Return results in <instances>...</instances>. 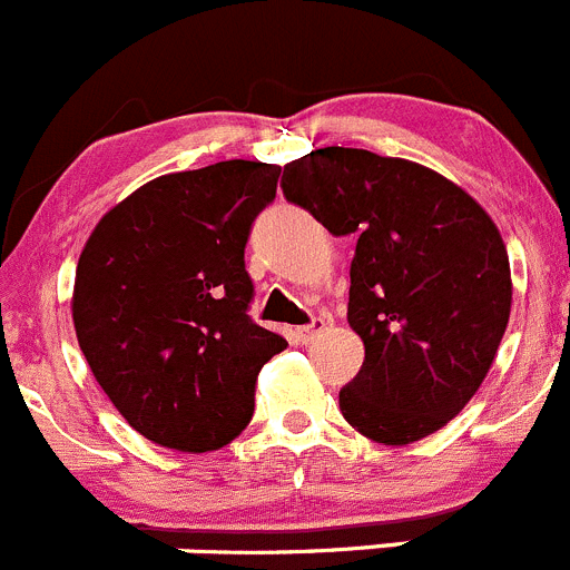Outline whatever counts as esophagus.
Listing matches in <instances>:
<instances>
[{"label":"esophagus","instance_id":"esophagus-1","mask_svg":"<svg viewBox=\"0 0 570 570\" xmlns=\"http://www.w3.org/2000/svg\"><path fill=\"white\" fill-rule=\"evenodd\" d=\"M323 332H326V323L317 321V317H315V321H312L309 326H301V328H297V340H301V343L309 345V343H315V340H321Z\"/></svg>","mask_w":570,"mask_h":570}]
</instances>
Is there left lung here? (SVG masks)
<instances>
[{
    "mask_svg": "<svg viewBox=\"0 0 570 570\" xmlns=\"http://www.w3.org/2000/svg\"><path fill=\"white\" fill-rule=\"evenodd\" d=\"M281 188L332 236H360L348 323L365 360L340 391L345 422L380 444L444 428L481 387L512 312L494 222L441 174L365 148L292 159Z\"/></svg>",
    "mask_w": 570,
    "mask_h": 570,
    "instance_id": "obj_1",
    "label": "left lung"
}]
</instances>
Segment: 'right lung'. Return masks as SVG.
Segmentation results:
<instances>
[{"instance_id":"obj_1","label":"right lung","mask_w":570,"mask_h":570,"mask_svg":"<svg viewBox=\"0 0 570 570\" xmlns=\"http://www.w3.org/2000/svg\"><path fill=\"white\" fill-rule=\"evenodd\" d=\"M278 177V165L249 159L165 174L111 207L78 258V345L111 405L154 444H230L253 419L255 376L286 348L247 315L244 269Z\"/></svg>"}]
</instances>
